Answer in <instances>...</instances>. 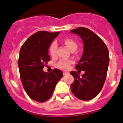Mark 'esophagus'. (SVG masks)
<instances>
[{"label":"esophagus","instance_id":"esophagus-1","mask_svg":"<svg viewBox=\"0 0 123 123\" xmlns=\"http://www.w3.org/2000/svg\"><path fill=\"white\" fill-rule=\"evenodd\" d=\"M68 73L67 72H63V75H68Z\"/></svg>","mask_w":123,"mask_h":123}]
</instances>
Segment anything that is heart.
<instances>
[{"mask_svg": "<svg viewBox=\"0 0 123 123\" xmlns=\"http://www.w3.org/2000/svg\"><path fill=\"white\" fill-rule=\"evenodd\" d=\"M64 44L66 45L67 48L71 51L73 49H77V44L75 42V41L73 40L72 39L70 38H66L64 40ZM57 44L56 42H53L51 44L49 48V54L51 56H55L56 55V51H57ZM72 61L68 60H62L60 61L57 64L58 67L63 70H67L69 68L70 65L71 64Z\"/></svg>", "mask_w": 123, "mask_h": 123, "instance_id": "obj_1", "label": "heart"}]
</instances>
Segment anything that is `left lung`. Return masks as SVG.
Returning a JSON list of instances; mask_svg holds the SVG:
<instances>
[{"mask_svg":"<svg viewBox=\"0 0 123 123\" xmlns=\"http://www.w3.org/2000/svg\"><path fill=\"white\" fill-rule=\"evenodd\" d=\"M70 32L79 35L83 43V53L75 68L85 71L81 77L76 72H70L74 77L70 89L78 99L89 100L97 96L104 85L110 60L108 48L102 40L88 29L78 27Z\"/></svg>","mask_w":123,"mask_h":123,"instance_id":"left-lung-1","label":"left lung"}]
</instances>
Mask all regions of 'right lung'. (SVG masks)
<instances>
[{
    "mask_svg": "<svg viewBox=\"0 0 123 123\" xmlns=\"http://www.w3.org/2000/svg\"><path fill=\"white\" fill-rule=\"evenodd\" d=\"M57 32L38 31L29 37L20 49L18 63L23 88L29 97L44 102L51 97L62 72L55 68L51 73L43 70L50 61L48 49Z\"/></svg>",
    "mask_w": 123,
    "mask_h": 123,
    "instance_id": "right-lung-1",
    "label": "right lung"
}]
</instances>
